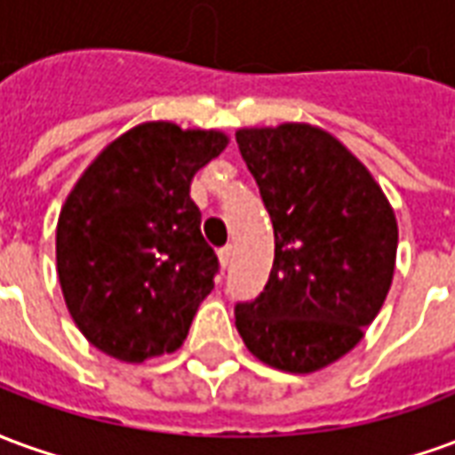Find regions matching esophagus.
Returning <instances> with one entry per match:
<instances>
[{
    "mask_svg": "<svg viewBox=\"0 0 455 455\" xmlns=\"http://www.w3.org/2000/svg\"><path fill=\"white\" fill-rule=\"evenodd\" d=\"M231 260H234V248L224 246L219 251V263H221V267H228L231 266Z\"/></svg>",
    "mask_w": 455,
    "mask_h": 455,
    "instance_id": "obj_1",
    "label": "esophagus"
}]
</instances>
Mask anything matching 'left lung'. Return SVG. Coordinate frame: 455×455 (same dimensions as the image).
Listing matches in <instances>:
<instances>
[{"mask_svg": "<svg viewBox=\"0 0 455 455\" xmlns=\"http://www.w3.org/2000/svg\"><path fill=\"white\" fill-rule=\"evenodd\" d=\"M275 231L266 290L236 305V329L258 361L315 372L365 334L390 292L395 209L371 170L312 124L238 129Z\"/></svg>", "mask_w": 455, "mask_h": 455, "instance_id": "left-lung-1", "label": "left lung"}]
</instances>
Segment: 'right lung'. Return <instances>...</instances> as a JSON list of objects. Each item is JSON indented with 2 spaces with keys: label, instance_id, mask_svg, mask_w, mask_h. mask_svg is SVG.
<instances>
[{
  "label": "right lung",
  "instance_id": "right-lung-1",
  "mask_svg": "<svg viewBox=\"0 0 455 455\" xmlns=\"http://www.w3.org/2000/svg\"><path fill=\"white\" fill-rule=\"evenodd\" d=\"M227 143L224 131L146 121L114 139L65 199L55 228L65 305L116 361L178 351L214 290L219 260L189 185Z\"/></svg>",
  "mask_w": 455,
  "mask_h": 455
}]
</instances>
